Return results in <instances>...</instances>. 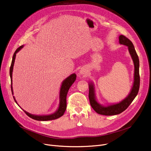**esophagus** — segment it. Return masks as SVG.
Returning <instances> with one entry per match:
<instances>
[{
	"label": "esophagus",
	"instance_id": "34e87169",
	"mask_svg": "<svg viewBox=\"0 0 151 151\" xmlns=\"http://www.w3.org/2000/svg\"><path fill=\"white\" fill-rule=\"evenodd\" d=\"M87 69L86 67H82L79 72V74L82 76L86 75H87Z\"/></svg>",
	"mask_w": 151,
	"mask_h": 151
}]
</instances>
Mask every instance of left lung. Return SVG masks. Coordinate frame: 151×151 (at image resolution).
Returning <instances> with one entry per match:
<instances>
[{"instance_id":"8db88e82","label":"left lung","mask_w":151,"mask_h":151,"mask_svg":"<svg viewBox=\"0 0 151 151\" xmlns=\"http://www.w3.org/2000/svg\"><path fill=\"white\" fill-rule=\"evenodd\" d=\"M119 42L120 45L128 47L129 53L133 61L134 65V81L131 89L127 96L117 103L107 104L106 105L100 104L96 95L95 86L91 81L88 83L89 94L88 97L90 103L91 107L97 113L105 116L117 115L123 111L129 106L133 100L137 95L140 87V76H139V59L136 53L134 46L131 41L123 35L119 37Z\"/></svg>"}]
</instances>
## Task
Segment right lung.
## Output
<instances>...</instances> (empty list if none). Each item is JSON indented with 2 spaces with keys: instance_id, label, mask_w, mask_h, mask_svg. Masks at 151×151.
I'll return each mask as SVG.
<instances>
[{
  "instance_id": "1",
  "label": "right lung",
  "mask_w": 151,
  "mask_h": 151,
  "mask_svg": "<svg viewBox=\"0 0 151 151\" xmlns=\"http://www.w3.org/2000/svg\"><path fill=\"white\" fill-rule=\"evenodd\" d=\"M24 45L21 46L19 47L14 52L13 55L12 57V63L10 67V70H9V75L11 78V91L12 95L14 94L13 92V88H12V72H13V68H14V62L16 60V54L23 47ZM76 78V75L75 73L71 74L70 76H68L62 82L61 85L60 86V93H59V105L58 108L57 109V110L55 112H54L52 114H45V115H35V114H31L28 112L26 111L23 108L20 107V106L17 104V102L16 101L15 97L13 96L14 99L16 103L23 109V111L28 115L29 117L36 120L38 121H47V120H55L60 118L61 117L67 108V103H66V96L68 93V90L70 88L72 85L73 84L74 82L75 81Z\"/></svg>"
}]
</instances>
